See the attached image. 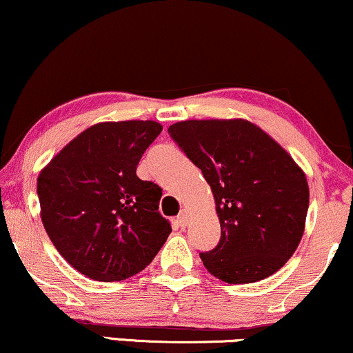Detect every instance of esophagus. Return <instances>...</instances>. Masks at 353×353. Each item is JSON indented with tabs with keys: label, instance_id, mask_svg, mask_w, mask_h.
Returning <instances> with one entry per match:
<instances>
[{
	"label": "esophagus",
	"instance_id": "esophagus-1",
	"mask_svg": "<svg viewBox=\"0 0 353 353\" xmlns=\"http://www.w3.org/2000/svg\"><path fill=\"white\" fill-rule=\"evenodd\" d=\"M176 225L180 228H185L188 225V214H186V211H180V214L176 216Z\"/></svg>",
	"mask_w": 353,
	"mask_h": 353
}]
</instances>
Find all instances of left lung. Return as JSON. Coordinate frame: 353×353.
I'll use <instances>...</instances> for the list:
<instances>
[{"label": "left lung", "instance_id": "obj_1", "mask_svg": "<svg viewBox=\"0 0 353 353\" xmlns=\"http://www.w3.org/2000/svg\"><path fill=\"white\" fill-rule=\"evenodd\" d=\"M181 152L201 170L221 225L205 268L228 284L274 274L304 234L309 186L292 157L243 119L185 120L168 127Z\"/></svg>", "mask_w": 353, "mask_h": 353}]
</instances>
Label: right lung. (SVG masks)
<instances>
[{
    "mask_svg": "<svg viewBox=\"0 0 353 353\" xmlns=\"http://www.w3.org/2000/svg\"><path fill=\"white\" fill-rule=\"evenodd\" d=\"M161 125L102 122L65 145L37 176L41 219L74 269L102 283L143 271L172 233L160 214L161 188L137 165Z\"/></svg>",
    "mask_w": 353,
    "mask_h": 353,
    "instance_id": "add662e5",
    "label": "right lung"
}]
</instances>
